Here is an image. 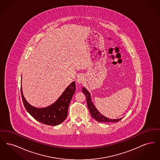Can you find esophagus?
I'll return each instance as SVG.
<instances>
[{
	"label": "esophagus",
	"mask_w": 160,
	"mask_h": 160,
	"mask_svg": "<svg viewBox=\"0 0 160 160\" xmlns=\"http://www.w3.org/2000/svg\"><path fill=\"white\" fill-rule=\"evenodd\" d=\"M84 82L83 77L82 76H79L77 79V82L78 83H82Z\"/></svg>",
	"instance_id": "esophagus-1"
}]
</instances>
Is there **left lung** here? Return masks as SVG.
<instances>
[{"mask_svg":"<svg viewBox=\"0 0 160 160\" xmlns=\"http://www.w3.org/2000/svg\"><path fill=\"white\" fill-rule=\"evenodd\" d=\"M82 92L86 95L87 105H88V108L89 110L91 115L93 119H95L96 121L100 122H117L122 119V118L118 119H110L107 118H106L105 116H104L102 114H101L97 110L95 107L94 106L93 104L92 103L89 92L88 91L87 89H86L84 88H82Z\"/></svg>","mask_w":160,"mask_h":160,"instance_id":"obj_1","label":"left lung"}]
</instances>
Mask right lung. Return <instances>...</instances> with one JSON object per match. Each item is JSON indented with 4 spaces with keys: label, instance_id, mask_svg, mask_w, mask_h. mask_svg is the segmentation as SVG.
<instances>
[{
    "label": "right lung",
    "instance_id": "right-lung-1",
    "mask_svg": "<svg viewBox=\"0 0 160 160\" xmlns=\"http://www.w3.org/2000/svg\"><path fill=\"white\" fill-rule=\"evenodd\" d=\"M75 92L76 83L73 82L52 105L46 108H38L32 106L26 101L21 87L23 104L28 112L38 122L52 126L59 125L67 118L69 105Z\"/></svg>",
    "mask_w": 160,
    "mask_h": 160
}]
</instances>
